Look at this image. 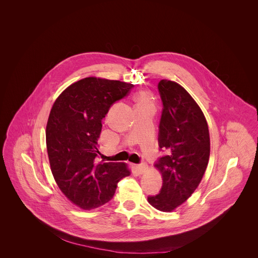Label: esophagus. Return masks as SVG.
Returning <instances> with one entry per match:
<instances>
[{
	"label": "esophagus",
	"instance_id": "34e87169",
	"mask_svg": "<svg viewBox=\"0 0 258 258\" xmlns=\"http://www.w3.org/2000/svg\"><path fill=\"white\" fill-rule=\"evenodd\" d=\"M135 170L138 172L139 174H144L148 169L147 164L146 163H141L138 165H135Z\"/></svg>",
	"mask_w": 258,
	"mask_h": 258
}]
</instances>
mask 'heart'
Segmentation results:
<instances>
[{"label":"heart","instance_id":"obj_1","mask_svg":"<svg viewBox=\"0 0 258 258\" xmlns=\"http://www.w3.org/2000/svg\"><path fill=\"white\" fill-rule=\"evenodd\" d=\"M135 101H136V107H142V106H152V98L151 95L146 91L138 92L135 95Z\"/></svg>","mask_w":258,"mask_h":258}]
</instances>
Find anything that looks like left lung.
I'll return each mask as SVG.
<instances>
[{"mask_svg": "<svg viewBox=\"0 0 258 258\" xmlns=\"http://www.w3.org/2000/svg\"><path fill=\"white\" fill-rule=\"evenodd\" d=\"M158 88L163 106L159 145L166 154L155 165L162 176V187L148 202L161 212H172L189 198L203 178L210 135L203 112L184 87L162 79Z\"/></svg>", "mask_w": 258, "mask_h": 258, "instance_id": "1", "label": "left lung"}]
</instances>
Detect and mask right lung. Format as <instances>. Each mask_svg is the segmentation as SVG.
I'll list each match as a JSON object with an SVG mask.
<instances>
[{"mask_svg":"<svg viewBox=\"0 0 258 258\" xmlns=\"http://www.w3.org/2000/svg\"><path fill=\"white\" fill-rule=\"evenodd\" d=\"M134 84L86 77L70 85L55 100L46 124L50 168L61 192L83 210L102 206L118 182L130 176L123 162H98L101 120Z\"/></svg>","mask_w":258,"mask_h":258,"instance_id":"right-lung-1","label":"right lung"}]
</instances>
